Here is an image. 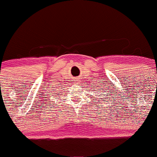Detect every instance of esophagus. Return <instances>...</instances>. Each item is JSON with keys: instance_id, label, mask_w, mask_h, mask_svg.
Listing matches in <instances>:
<instances>
[{"instance_id": "34e87169", "label": "esophagus", "mask_w": 157, "mask_h": 157, "mask_svg": "<svg viewBox=\"0 0 157 157\" xmlns=\"http://www.w3.org/2000/svg\"><path fill=\"white\" fill-rule=\"evenodd\" d=\"M77 80H78V78H77ZM78 81H79V80H78Z\"/></svg>"}]
</instances>
